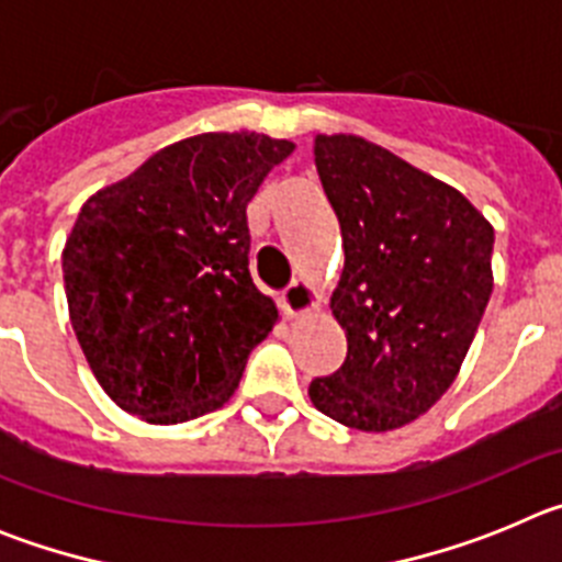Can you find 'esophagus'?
<instances>
[{
  "instance_id": "34e87169",
  "label": "esophagus",
  "mask_w": 562,
  "mask_h": 562,
  "mask_svg": "<svg viewBox=\"0 0 562 562\" xmlns=\"http://www.w3.org/2000/svg\"><path fill=\"white\" fill-rule=\"evenodd\" d=\"M281 304H284L290 317L312 315V312L321 310V292L310 281H292L284 290V295H281Z\"/></svg>"
}]
</instances>
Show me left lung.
Returning a JSON list of instances; mask_svg holds the SVG:
<instances>
[{"mask_svg": "<svg viewBox=\"0 0 562 562\" xmlns=\"http://www.w3.org/2000/svg\"><path fill=\"white\" fill-rule=\"evenodd\" d=\"M315 166L346 265L331 315L340 371L317 376L321 414L385 434L428 414L459 376L493 295V225L448 182L360 134H317Z\"/></svg>", "mask_w": 562, "mask_h": 562, "instance_id": "8db88e82", "label": "left lung"}]
</instances>
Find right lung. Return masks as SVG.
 Instances as JSON below:
<instances>
[{"label":"right lung","instance_id":"add662e5","mask_svg":"<svg viewBox=\"0 0 562 562\" xmlns=\"http://www.w3.org/2000/svg\"><path fill=\"white\" fill-rule=\"evenodd\" d=\"M295 143L205 132L83 202L61 252L69 324L109 400L148 425L222 408L278 324L247 202Z\"/></svg>","mask_w":562,"mask_h":562}]
</instances>
